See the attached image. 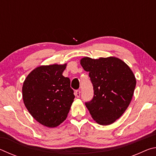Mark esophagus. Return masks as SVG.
<instances>
[{
    "label": "esophagus",
    "instance_id": "34e87169",
    "mask_svg": "<svg viewBox=\"0 0 156 156\" xmlns=\"http://www.w3.org/2000/svg\"><path fill=\"white\" fill-rule=\"evenodd\" d=\"M74 94H75V96H76V97L79 98V97H80V91L79 90V89H78V90H76V91H75Z\"/></svg>",
    "mask_w": 156,
    "mask_h": 156
}]
</instances>
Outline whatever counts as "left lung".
I'll use <instances>...</instances> for the list:
<instances>
[{
	"label": "left lung",
	"mask_w": 156,
	"mask_h": 156,
	"mask_svg": "<svg viewBox=\"0 0 156 156\" xmlns=\"http://www.w3.org/2000/svg\"><path fill=\"white\" fill-rule=\"evenodd\" d=\"M80 65L89 72L94 96L85 105L93 119L109 125L120 118L133 97L136 79L130 67L114 56L93 59L84 57Z\"/></svg>",
	"instance_id": "obj_1"
}]
</instances>
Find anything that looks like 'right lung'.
<instances>
[{"instance_id": "1", "label": "right lung", "mask_w": 156, "mask_h": 156, "mask_svg": "<svg viewBox=\"0 0 156 156\" xmlns=\"http://www.w3.org/2000/svg\"><path fill=\"white\" fill-rule=\"evenodd\" d=\"M66 67L67 63L39 66L29 73L23 84L26 108L47 127H56L64 122L75 98L69 78L62 76Z\"/></svg>"}]
</instances>
